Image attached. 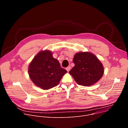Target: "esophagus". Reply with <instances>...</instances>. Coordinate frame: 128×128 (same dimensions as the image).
I'll use <instances>...</instances> for the list:
<instances>
[{
	"label": "esophagus",
	"mask_w": 128,
	"mask_h": 128,
	"mask_svg": "<svg viewBox=\"0 0 128 128\" xmlns=\"http://www.w3.org/2000/svg\"><path fill=\"white\" fill-rule=\"evenodd\" d=\"M70 69H71V67H70V66H68L67 68H66V70L68 72H69Z\"/></svg>",
	"instance_id": "1"
}]
</instances>
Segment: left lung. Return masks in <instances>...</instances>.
Wrapping results in <instances>:
<instances>
[{
    "mask_svg": "<svg viewBox=\"0 0 128 128\" xmlns=\"http://www.w3.org/2000/svg\"><path fill=\"white\" fill-rule=\"evenodd\" d=\"M74 66L69 73L79 85L89 86L98 82L104 74L103 64L92 52L76 53L73 59Z\"/></svg>",
    "mask_w": 128,
    "mask_h": 128,
    "instance_id": "left-lung-1",
    "label": "left lung"
}]
</instances>
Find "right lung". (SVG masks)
Wrapping results in <instances>:
<instances>
[{"mask_svg": "<svg viewBox=\"0 0 128 128\" xmlns=\"http://www.w3.org/2000/svg\"><path fill=\"white\" fill-rule=\"evenodd\" d=\"M67 71L60 66L49 50H41L29 64L28 73L32 82L43 90H49L59 84Z\"/></svg>", "mask_w": 128, "mask_h": 128, "instance_id": "1", "label": "right lung"}]
</instances>
